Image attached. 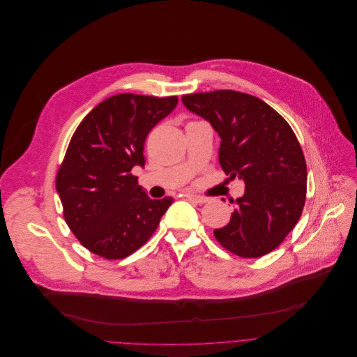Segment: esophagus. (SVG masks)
Listing matches in <instances>:
<instances>
[{"mask_svg": "<svg viewBox=\"0 0 357 357\" xmlns=\"http://www.w3.org/2000/svg\"><path fill=\"white\" fill-rule=\"evenodd\" d=\"M185 197H187L188 199H191V201L197 202V204H205V202L208 201V198H205V197H201V195H195V194H187Z\"/></svg>", "mask_w": 357, "mask_h": 357, "instance_id": "34e87169", "label": "esophagus"}]
</instances>
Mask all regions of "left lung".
Here are the masks:
<instances>
[{
	"mask_svg": "<svg viewBox=\"0 0 357 357\" xmlns=\"http://www.w3.org/2000/svg\"><path fill=\"white\" fill-rule=\"evenodd\" d=\"M184 107L220 137V165L245 183L218 242L241 257L274 250L298 222L305 204L307 165L298 140L280 114L257 97L232 90L183 96Z\"/></svg>",
	"mask_w": 357,
	"mask_h": 357,
	"instance_id": "obj_1",
	"label": "left lung"
}]
</instances>
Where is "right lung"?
<instances>
[{
    "label": "right lung",
    "mask_w": 357,
    "mask_h": 357,
    "mask_svg": "<svg viewBox=\"0 0 357 357\" xmlns=\"http://www.w3.org/2000/svg\"><path fill=\"white\" fill-rule=\"evenodd\" d=\"M177 97L118 94L82 121L57 173L64 220L90 252L123 259L156 231L173 198L152 199L133 167L145 166L148 133L177 105Z\"/></svg>",
    "instance_id": "obj_1"
}]
</instances>
